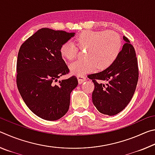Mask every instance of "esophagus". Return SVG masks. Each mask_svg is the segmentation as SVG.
<instances>
[{"mask_svg": "<svg viewBox=\"0 0 155 155\" xmlns=\"http://www.w3.org/2000/svg\"><path fill=\"white\" fill-rule=\"evenodd\" d=\"M77 78H78V83L79 84H81L83 83L84 81H86V77H85V76H83V75H80V76H78L77 77Z\"/></svg>", "mask_w": 155, "mask_h": 155, "instance_id": "34e87169", "label": "esophagus"}]
</instances>
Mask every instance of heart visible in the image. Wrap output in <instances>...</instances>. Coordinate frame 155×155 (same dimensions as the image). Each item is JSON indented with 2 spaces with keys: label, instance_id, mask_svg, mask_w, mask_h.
I'll use <instances>...</instances> for the list:
<instances>
[{
  "label": "heart",
  "instance_id": "1",
  "mask_svg": "<svg viewBox=\"0 0 155 155\" xmlns=\"http://www.w3.org/2000/svg\"><path fill=\"white\" fill-rule=\"evenodd\" d=\"M122 48L118 33L112 31L86 30L74 38V43L66 41L60 48L64 59L72 61L77 56L78 50L84 51L85 59L75 61L70 65L72 74L80 76L94 71L104 70L114 64Z\"/></svg>",
  "mask_w": 155,
  "mask_h": 155
}]
</instances>
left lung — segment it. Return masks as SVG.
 Listing matches in <instances>:
<instances>
[{
    "label": "left lung",
    "mask_w": 155,
    "mask_h": 155,
    "mask_svg": "<svg viewBox=\"0 0 155 155\" xmlns=\"http://www.w3.org/2000/svg\"><path fill=\"white\" fill-rule=\"evenodd\" d=\"M123 39L126 43L114 64L103 71L88 76L95 86L93 104L100 113L110 116L117 114L128 105L138 81V64L134 47L127 37L123 36ZM103 81L106 83H101Z\"/></svg>",
    "instance_id": "obj_1"
}]
</instances>
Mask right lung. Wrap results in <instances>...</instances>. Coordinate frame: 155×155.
Instances as JSON below:
<instances>
[{"instance_id": "add662e5", "label": "right lung", "mask_w": 155, "mask_h": 155, "mask_svg": "<svg viewBox=\"0 0 155 155\" xmlns=\"http://www.w3.org/2000/svg\"><path fill=\"white\" fill-rule=\"evenodd\" d=\"M74 35L42 28L28 38L18 52V91L31 111L44 120H59L69 109L70 94L78 85L77 78L72 76L55 82L69 72L60 48Z\"/></svg>"}]
</instances>
